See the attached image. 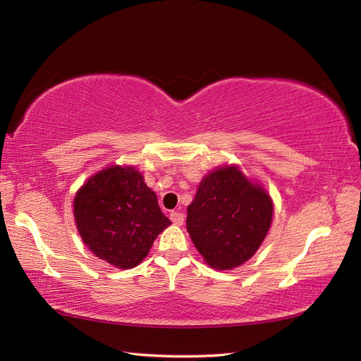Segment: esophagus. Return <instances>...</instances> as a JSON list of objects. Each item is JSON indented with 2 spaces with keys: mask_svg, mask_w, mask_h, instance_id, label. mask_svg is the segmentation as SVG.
Returning <instances> with one entry per match:
<instances>
[{
  "mask_svg": "<svg viewBox=\"0 0 361 361\" xmlns=\"http://www.w3.org/2000/svg\"><path fill=\"white\" fill-rule=\"evenodd\" d=\"M169 218H171V221H172V223H173L175 226H181V224L184 223V215L180 214L178 210H172Z\"/></svg>",
  "mask_w": 361,
  "mask_h": 361,
  "instance_id": "34e87169",
  "label": "esophagus"
}]
</instances>
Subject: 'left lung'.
Returning <instances> with one entry per match:
<instances>
[{
  "label": "left lung",
  "mask_w": 361,
  "mask_h": 361,
  "mask_svg": "<svg viewBox=\"0 0 361 361\" xmlns=\"http://www.w3.org/2000/svg\"><path fill=\"white\" fill-rule=\"evenodd\" d=\"M270 193L236 164L218 166L200 181L188 206V232L212 269L233 270L257 252L273 221Z\"/></svg>",
  "instance_id": "obj_1"
}]
</instances>
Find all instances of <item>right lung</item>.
Instances as JSON below:
<instances>
[{"mask_svg":"<svg viewBox=\"0 0 361 361\" xmlns=\"http://www.w3.org/2000/svg\"><path fill=\"white\" fill-rule=\"evenodd\" d=\"M73 215L88 250L120 270L140 264L171 224L134 166L111 164L90 177L76 192Z\"/></svg>","mask_w":361,"mask_h":361,"instance_id":"right-lung-1","label":"right lung"}]
</instances>
